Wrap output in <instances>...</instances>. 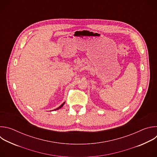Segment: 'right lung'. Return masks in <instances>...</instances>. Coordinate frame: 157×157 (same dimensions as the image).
Returning a JSON list of instances; mask_svg holds the SVG:
<instances>
[{
    "label": "right lung",
    "instance_id": "1",
    "mask_svg": "<svg viewBox=\"0 0 157 157\" xmlns=\"http://www.w3.org/2000/svg\"><path fill=\"white\" fill-rule=\"evenodd\" d=\"M64 102H63V104H61V105H60V106H59V107H58V108H56V109H55V110H58V109H60V108H61V107H62V106H63V105H64Z\"/></svg>",
    "mask_w": 157,
    "mask_h": 157
}]
</instances>
